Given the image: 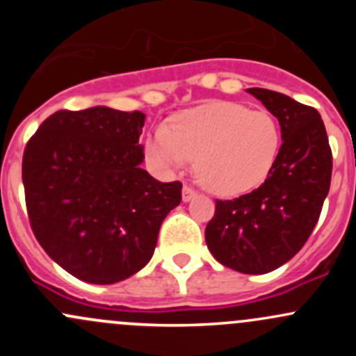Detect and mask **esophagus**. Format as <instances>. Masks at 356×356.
I'll use <instances>...</instances> for the list:
<instances>
[{"label": "esophagus", "mask_w": 356, "mask_h": 356, "mask_svg": "<svg viewBox=\"0 0 356 356\" xmlns=\"http://www.w3.org/2000/svg\"><path fill=\"white\" fill-rule=\"evenodd\" d=\"M196 196V191L193 188H189V186H184L182 188V201H189L193 200Z\"/></svg>", "instance_id": "obj_1"}]
</instances>
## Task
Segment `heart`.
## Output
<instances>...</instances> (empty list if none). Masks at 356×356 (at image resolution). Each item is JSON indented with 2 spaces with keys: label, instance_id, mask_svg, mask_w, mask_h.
<instances>
[{
  "label": "heart",
  "instance_id": "obj_1",
  "mask_svg": "<svg viewBox=\"0 0 356 356\" xmlns=\"http://www.w3.org/2000/svg\"><path fill=\"white\" fill-rule=\"evenodd\" d=\"M281 149V127L270 111L211 102L175 115L158 127L146 153L161 168L196 160L201 186L224 196L250 191L267 179Z\"/></svg>",
  "mask_w": 356,
  "mask_h": 356
}]
</instances>
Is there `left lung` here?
<instances>
[{
	"label": "left lung",
	"mask_w": 356,
	"mask_h": 356,
	"mask_svg": "<svg viewBox=\"0 0 356 356\" xmlns=\"http://www.w3.org/2000/svg\"><path fill=\"white\" fill-rule=\"evenodd\" d=\"M246 91L277 118L282 145L260 188L215 200L204 239L225 267L267 274L291 260L317 225L331 186L332 152L317 110L268 89Z\"/></svg>",
	"instance_id": "obj_1"
}]
</instances>
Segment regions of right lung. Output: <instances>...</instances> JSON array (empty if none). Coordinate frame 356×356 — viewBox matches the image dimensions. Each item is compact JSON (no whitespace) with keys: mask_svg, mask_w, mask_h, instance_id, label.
<instances>
[{"mask_svg":"<svg viewBox=\"0 0 356 356\" xmlns=\"http://www.w3.org/2000/svg\"><path fill=\"white\" fill-rule=\"evenodd\" d=\"M145 118L108 106L58 110L25 146L32 232L81 281L113 284L141 270L161 222L182 200L181 182H160L141 168Z\"/></svg>","mask_w":356,"mask_h":356,"instance_id":"obj_1","label":"right lung"}]
</instances>
